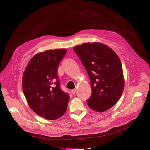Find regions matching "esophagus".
<instances>
[{
	"label": "esophagus",
	"instance_id": "34e87169",
	"mask_svg": "<svg viewBox=\"0 0 150 150\" xmlns=\"http://www.w3.org/2000/svg\"><path fill=\"white\" fill-rule=\"evenodd\" d=\"M76 89H72L71 90V93H72V94H75V93H76Z\"/></svg>",
	"mask_w": 150,
	"mask_h": 150
}]
</instances>
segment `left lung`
<instances>
[{
    "label": "left lung",
    "mask_w": 150,
    "mask_h": 150,
    "mask_svg": "<svg viewBox=\"0 0 150 150\" xmlns=\"http://www.w3.org/2000/svg\"><path fill=\"white\" fill-rule=\"evenodd\" d=\"M90 78L92 94L89 107L104 112L115 105L124 89L121 62L112 49L100 42L84 43L73 48Z\"/></svg>",
    "instance_id": "1"
}]
</instances>
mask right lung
Returning <instances> with one entry per match:
<instances>
[{
	"label": "right lung",
	"mask_w": 150,
	"mask_h": 150,
	"mask_svg": "<svg viewBox=\"0 0 150 150\" xmlns=\"http://www.w3.org/2000/svg\"><path fill=\"white\" fill-rule=\"evenodd\" d=\"M66 49L47 50L30 59L22 77V89L31 110L46 120L66 112L69 95L60 88L57 67Z\"/></svg>",
	"instance_id": "1"
}]
</instances>
